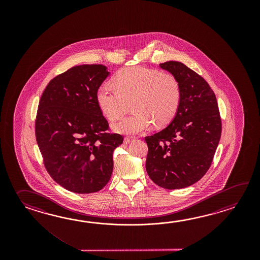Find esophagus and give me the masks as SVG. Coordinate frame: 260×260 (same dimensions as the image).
I'll list each match as a JSON object with an SVG mask.
<instances>
[{
  "mask_svg": "<svg viewBox=\"0 0 260 260\" xmlns=\"http://www.w3.org/2000/svg\"><path fill=\"white\" fill-rule=\"evenodd\" d=\"M135 139V138H132V137H127V138H124V140H123V142L124 144L130 143L131 141H133Z\"/></svg>",
  "mask_w": 260,
  "mask_h": 260,
  "instance_id": "obj_1",
  "label": "esophagus"
}]
</instances>
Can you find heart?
I'll return each instance as SVG.
<instances>
[{
    "label": "heart",
    "instance_id": "heart-1",
    "mask_svg": "<svg viewBox=\"0 0 260 260\" xmlns=\"http://www.w3.org/2000/svg\"><path fill=\"white\" fill-rule=\"evenodd\" d=\"M111 86L101 84L95 92L100 111L111 121L124 115L132 103L133 114L112 124L117 133L135 135L168 124L177 114L181 87L171 74L143 67L122 69L112 79Z\"/></svg>",
    "mask_w": 260,
    "mask_h": 260
}]
</instances>
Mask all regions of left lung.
Returning a JSON list of instances; mask_svg holds the SVG:
<instances>
[{"label":"left lung","instance_id":"1","mask_svg":"<svg viewBox=\"0 0 260 260\" xmlns=\"http://www.w3.org/2000/svg\"><path fill=\"white\" fill-rule=\"evenodd\" d=\"M181 87L176 116L165 129L145 138L146 170L161 188L177 189L199 181L208 171L221 137L216 95L199 74L181 62L161 63Z\"/></svg>","mask_w":260,"mask_h":260}]
</instances>
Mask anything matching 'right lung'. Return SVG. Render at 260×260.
<instances>
[{"mask_svg":"<svg viewBox=\"0 0 260 260\" xmlns=\"http://www.w3.org/2000/svg\"><path fill=\"white\" fill-rule=\"evenodd\" d=\"M110 75L103 65H80L54 78L41 96L36 140L50 176L75 193L105 187L113 170L121 135L106 133L109 123L95 92Z\"/></svg>","mask_w":260,"mask_h":260,"instance_id":"add662e5","label":"right lung"}]
</instances>
